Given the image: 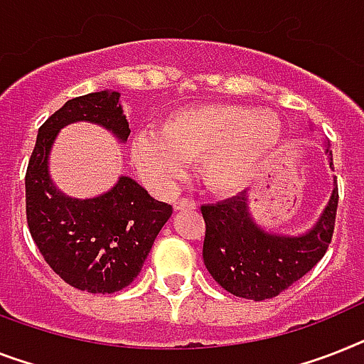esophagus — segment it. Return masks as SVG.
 <instances>
[{"label": "esophagus", "mask_w": 364, "mask_h": 364, "mask_svg": "<svg viewBox=\"0 0 364 364\" xmlns=\"http://www.w3.org/2000/svg\"><path fill=\"white\" fill-rule=\"evenodd\" d=\"M173 209L176 211H185V209H196V202H192V200H188V198H179V200H176L173 202Z\"/></svg>", "instance_id": "obj_1"}]
</instances>
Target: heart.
I'll return each instance as SVG.
<instances>
[{
	"instance_id": "1",
	"label": "heart",
	"mask_w": 364,
	"mask_h": 364,
	"mask_svg": "<svg viewBox=\"0 0 364 364\" xmlns=\"http://www.w3.org/2000/svg\"><path fill=\"white\" fill-rule=\"evenodd\" d=\"M282 123L273 110L239 105H202L172 112L159 132L146 131L131 141V162L144 181L168 191L202 161V179L213 192L232 196L243 191L277 149Z\"/></svg>"
}]
</instances>
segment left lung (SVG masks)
<instances>
[{
  "instance_id": "left-lung-1",
  "label": "left lung",
  "mask_w": 364,
  "mask_h": 364,
  "mask_svg": "<svg viewBox=\"0 0 364 364\" xmlns=\"http://www.w3.org/2000/svg\"><path fill=\"white\" fill-rule=\"evenodd\" d=\"M329 168L333 151L326 144ZM338 187L333 176V192L320 218L305 233L269 232L254 220L249 192L218 203L202 205L205 220L203 264L226 291L243 299H271L305 277L326 254L335 230Z\"/></svg>"
}]
</instances>
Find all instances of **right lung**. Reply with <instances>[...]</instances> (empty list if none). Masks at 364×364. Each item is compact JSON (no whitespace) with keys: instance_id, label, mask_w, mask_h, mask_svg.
<instances>
[{"instance_id":"right-lung-1","label":"right lung","mask_w":364,"mask_h":364,"mask_svg":"<svg viewBox=\"0 0 364 364\" xmlns=\"http://www.w3.org/2000/svg\"><path fill=\"white\" fill-rule=\"evenodd\" d=\"M119 97V91L106 90L67 100L38 129L26 173V215L35 245L54 273L90 294H114L131 284L172 217V205L127 176L85 200L63 194L50 177L52 146L70 123L105 127L125 144L131 129Z\"/></svg>"}]
</instances>
